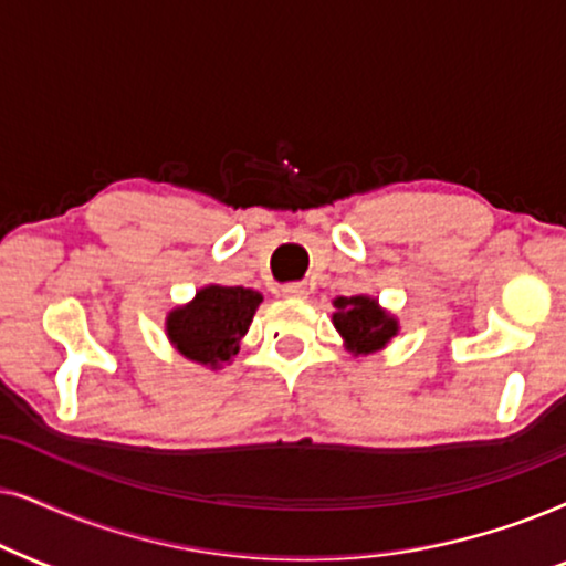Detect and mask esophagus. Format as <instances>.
<instances>
[{
  "instance_id": "1",
  "label": "esophagus",
  "mask_w": 566,
  "mask_h": 566,
  "mask_svg": "<svg viewBox=\"0 0 566 566\" xmlns=\"http://www.w3.org/2000/svg\"><path fill=\"white\" fill-rule=\"evenodd\" d=\"M282 295L290 300H300V303H303V300H307V287L305 284H284Z\"/></svg>"
}]
</instances>
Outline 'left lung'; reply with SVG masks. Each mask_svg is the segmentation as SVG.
Returning <instances> with one entry per match:
<instances>
[{
  "instance_id": "8db88e82",
  "label": "left lung",
  "mask_w": 566,
  "mask_h": 566,
  "mask_svg": "<svg viewBox=\"0 0 566 566\" xmlns=\"http://www.w3.org/2000/svg\"><path fill=\"white\" fill-rule=\"evenodd\" d=\"M336 313L331 315L338 336L344 338L346 352L354 357L386 349L390 338L398 336V318L378 303V297L352 295L334 300Z\"/></svg>"
}]
</instances>
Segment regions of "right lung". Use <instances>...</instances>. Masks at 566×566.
I'll return each mask as SVG.
<instances>
[{
	"mask_svg": "<svg viewBox=\"0 0 566 566\" xmlns=\"http://www.w3.org/2000/svg\"><path fill=\"white\" fill-rule=\"evenodd\" d=\"M263 295L251 287L207 284L186 305L165 315V334L180 357L222 370L240 349Z\"/></svg>",
	"mask_w": 566,
	"mask_h": 566,
	"instance_id": "obj_1",
	"label": "right lung"
}]
</instances>
